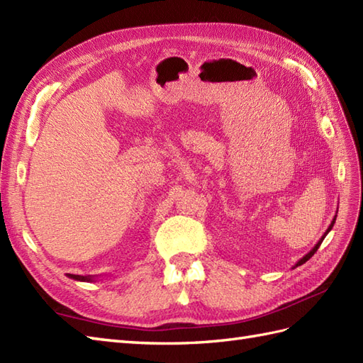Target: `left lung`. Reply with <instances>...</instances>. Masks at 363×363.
Returning <instances> with one entry per match:
<instances>
[{
  "mask_svg": "<svg viewBox=\"0 0 363 363\" xmlns=\"http://www.w3.org/2000/svg\"><path fill=\"white\" fill-rule=\"evenodd\" d=\"M336 218H337V215L333 218V220H331V224H330V227H328V228H327V231H325V233L322 235V238H320V239L318 240V244H315V245H314V247H313V248L310 250V252H308V253H306V255H305V256H303L302 259H299V261H297V262H296V265H294L293 268H296V267H299V265L305 264V262H306V261H308V259H310V257H311V256H313V255H314L315 252H318V248L320 247V244H322V240H323V239H325V236H327V235L330 233V231H331V228H333V225H334V222H336Z\"/></svg>",
  "mask_w": 363,
  "mask_h": 363,
  "instance_id": "8db88e82",
  "label": "left lung"
}]
</instances>
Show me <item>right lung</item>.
Wrapping results in <instances>:
<instances>
[{"mask_svg":"<svg viewBox=\"0 0 363 363\" xmlns=\"http://www.w3.org/2000/svg\"><path fill=\"white\" fill-rule=\"evenodd\" d=\"M73 281H79V282H95L96 276H81V274H67Z\"/></svg>","mask_w":363,"mask_h":363,"instance_id":"1","label":"right lung"}]
</instances>
